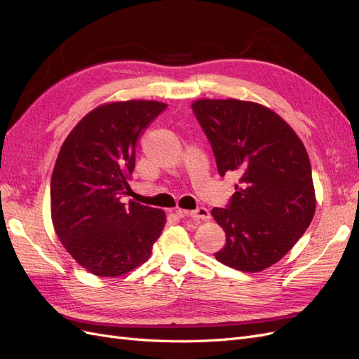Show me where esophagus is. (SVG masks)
<instances>
[{
  "label": "esophagus",
  "instance_id": "esophagus-1",
  "mask_svg": "<svg viewBox=\"0 0 359 359\" xmlns=\"http://www.w3.org/2000/svg\"><path fill=\"white\" fill-rule=\"evenodd\" d=\"M177 214L182 217H191L194 220H208L210 219V211L201 206V208L194 210V211H184V210H177Z\"/></svg>",
  "mask_w": 359,
  "mask_h": 359
}]
</instances>
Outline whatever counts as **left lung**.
Segmentation results:
<instances>
[{"mask_svg": "<svg viewBox=\"0 0 359 359\" xmlns=\"http://www.w3.org/2000/svg\"><path fill=\"white\" fill-rule=\"evenodd\" d=\"M191 109L220 175H240L226 208L211 211L226 233L215 259L259 273L278 262L313 220L316 198L307 151L285 119L262 104L205 99Z\"/></svg>", "mask_w": 359, "mask_h": 359, "instance_id": "left-lung-1", "label": "left lung"}]
</instances>
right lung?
Returning a JSON list of instances; mask_svg holds the SVG:
<instances>
[{
	"instance_id": "right-lung-1",
	"label": "right lung",
	"mask_w": 359,
	"mask_h": 359,
	"mask_svg": "<svg viewBox=\"0 0 359 359\" xmlns=\"http://www.w3.org/2000/svg\"><path fill=\"white\" fill-rule=\"evenodd\" d=\"M166 107L148 100L99 106L60 149L50 180L52 223L72 257L94 276L118 277L142 265L166 223L161 210L121 202L132 191L139 137Z\"/></svg>"
}]
</instances>
